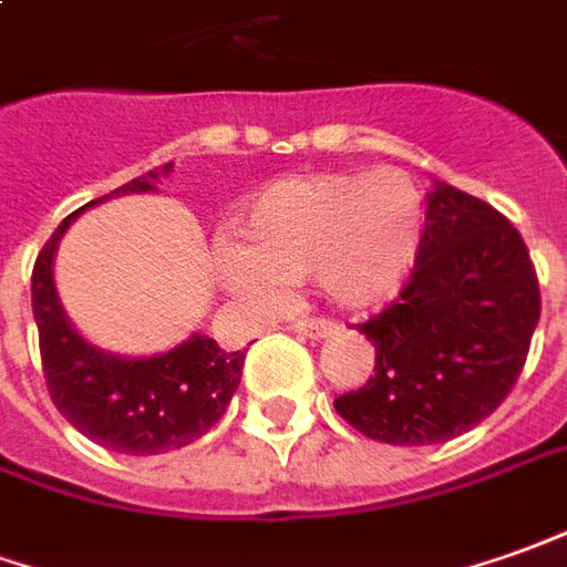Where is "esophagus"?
Wrapping results in <instances>:
<instances>
[{
    "mask_svg": "<svg viewBox=\"0 0 567 567\" xmlns=\"http://www.w3.org/2000/svg\"><path fill=\"white\" fill-rule=\"evenodd\" d=\"M339 330V323L323 321V318H302L292 323V333H299L302 339H327Z\"/></svg>",
    "mask_w": 567,
    "mask_h": 567,
    "instance_id": "34e87169",
    "label": "esophagus"
}]
</instances>
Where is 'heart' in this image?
Returning <instances> with one entry per match:
<instances>
[{
    "mask_svg": "<svg viewBox=\"0 0 567 567\" xmlns=\"http://www.w3.org/2000/svg\"><path fill=\"white\" fill-rule=\"evenodd\" d=\"M234 237L216 252L231 296L275 302L284 284L315 277L333 306L367 311L389 302L413 271L423 206L395 169L284 178L244 203Z\"/></svg>",
    "mask_w": 567,
    "mask_h": 567,
    "instance_id": "b5f03b06",
    "label": "heart"
}]
</instances>
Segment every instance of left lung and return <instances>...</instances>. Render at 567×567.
<instances>
[{
    "mask_svg": "<svg viewBox=\"0 0 567 567\" xmlns=\"http://www.w3.org/2000/svg\"><path fill=\"white\" fill-rule=\"evenodd\" d=\"M540 321V290L522 234L460 187L435 182L408 287L358 330L373 377L333 401L367 439L441 444L487 420L513 392Z\"/></svg>",
    "mask_w": 567,
    "mask_h": 567,
    "instance_id": "1",
    "label": "left lung"
}]
</instances>
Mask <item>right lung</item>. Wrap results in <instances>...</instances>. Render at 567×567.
<instances>
[{"label":"right lung","instance_id":"right-lung-1","mask_svg":"<svg viewBox=\"0 0 567 567\" xmlns=\"http://www.w3.org/2000/svg\"><path fill=\"white\" fill-rule=\"evenodd\" d=\"M163 169L132 178L68 216L42 246L33 265V321L39 330L42 370L54 408L85 439L128 456L178 451L206 435L231 404L244 377L246 351L218 349L216 339L190 333L159 354H113L97 349L70 323L54 287V256L68 228L97 203L128 194H154Z\"/></svg>","mask_w":567,"mask_h":567}]
</instances>
